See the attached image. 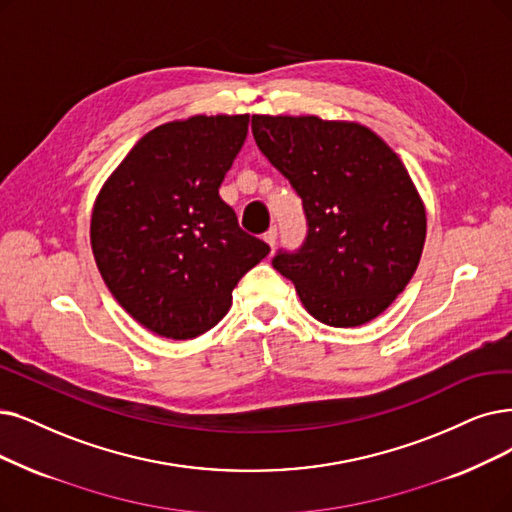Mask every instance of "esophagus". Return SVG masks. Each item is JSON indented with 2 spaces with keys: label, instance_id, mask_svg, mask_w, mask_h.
Wrapping results in <instances>:
<instances>
[{
  "label": "esophagus",
  "instance_id": "1",
  "mask_svg": "<svg viewBox=\"0 0 512 512\" xmlns=\"http://www.w3.org/2000/svg\"><path fill=\"white\" fill-rule=\"evenodd\" d=\"M264 241H267L271 248H275V243H277V229L273 227V229H269L267 233H264Z\"/></svg>",
  "mask_w": 512,
  "mask_h": 512
}]
</instances>
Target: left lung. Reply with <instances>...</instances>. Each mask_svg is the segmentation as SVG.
Wrapping results in <instances>:
<instances>
[{"label": "left lung", "mask_w": 512, "mask_h": 512, "mask_svg": "<svg viewBox=\"0 0 512 512\" xmlns=\"http://www.w3.org/2000/svg\"><path fill=\"white\" fill-rule=\"evenodd\" d=\"M258 149L302 197L306 239L273 267L317 321L376 319L414 277L426 210L397 153L370 128L315 115H252Z\"/></svg>", "instance_id": "obj_1"}]
</instances>
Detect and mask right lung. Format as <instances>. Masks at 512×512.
<instances>
[{
	"mask_svg": "<svg viewBox=\"0 0 512 512\" xmlns=\"http://www.w3.org/2000/svg\"><path fill=\"white\" fill-rule=\"evenodd\" d=\"M248 124L250 115H193L157 126L94 201L96 267L126 313L161 338L212 330L239 279L271 252L218 195Z\"/></svg>",
	"mask_w": 512,
	"mask_h": 512,
	"instance_id": "right-lung-1",
	"label": "right lung"
}]
</instances>
